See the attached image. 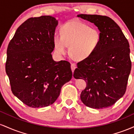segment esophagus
<instances>
[{"label": "esophagus", "mask_w": 134, "mask_h": 134, "mask_svg": "<svg viewBox=\"0 0 134 134\" xmlns=\"http://www.w3.org/2000/svg\"><path fill=\"white\" fill-rule=\"evenodd\" d=\"M76 64H71V69H72V72L74 71L75 69H76Z\"/></svg>", "instance_id": "esophagus-1"}]
</instances>
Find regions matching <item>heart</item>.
Listing matches in <instances>:
<instances>
[{"mask_svg":"<svg viewBox=\"0 0 134 134\" xmlns=\"http://www.w3.org/2000/svg\"><path fill=\"white\" fill-rule=\"evenodd\" d=\"M60 35L53 36L55 50L58 55L69 53L73 59L82 61L96 51L101 42L100 31L80 21H70L60 27Z\"/></svg>","mask_w":134,"mask_h":134,"instance_id":"1","label":"heart"}]
</instances>
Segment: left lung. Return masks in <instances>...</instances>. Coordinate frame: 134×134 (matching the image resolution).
<instances>
[{
	"instance_id": "8db88e82",
	"label": "left lung",
	"mask_w": 134,
	"mask_h": 134,
	"mask_svg": "<svg viewBox=\"0 0 134 134\" xmlns=\"http://www.w3.org/2000/svg\"><path fill=\"white\" fill-rule=\"evenodd\" d=\"M77 17L94 23L101 34L96 51L78 62L74 72L76 79H84L87 84L81 99L92 108L111 107L127 89L132 67L129 41L119 26L109 17L82 14Z\"/></svg>"
}]
</instances>
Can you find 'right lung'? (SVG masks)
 Here are the masks:
<instances>
[{
  "mask_svg": "<svg viewBox=\"0 0 134 134\" xmlns=\"http://www.w3.org/2000/svg\"><path fill=\"white\" fill-rule=\"evenodd\" d=\"M54 17L31 18L17 29L7 50L6 74L14 96L32 108L52 104L72 79L70 64L52 58Z\"/></svg>",
  "mask_w": 134,
  "mask_h": 134,
  "instance_id": "obj_1",
  "label": "right lung"
}]
</instances>
